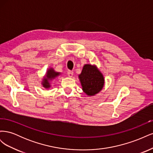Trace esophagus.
<instances>
[{"label": "esophagus", "instance_id": "34e87169", "mask_svg": "<svg viewBox=\"0 0 153 153\" xmlns=\"http://www.w3.org/2000/svg\"><path fill=\"white\" fill-rule=\"evenodd\" d=\"M68 75L69 77H72L73 75V72L71 71H68Z\"/></svg>", "mask_w": 153, "mask_h": 153}]
</instances>
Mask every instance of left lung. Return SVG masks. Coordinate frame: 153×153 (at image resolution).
<instances>
[{
    "label": "left lung",
    "mask_w": 153,
    "mask_h": 153,
    "mask_svg": "<svg viewBox=\"0 0 153 153\" xmlns=\"http://www.w3.org/2000/svg\"><path fill=\"white\" fill-rule=\"evenodd\" d=\"M78 78L83 91L88 96L98 94L104 87V76L95 64H85Z\"/></svg>",
    "instance_id": "left-lung-1"
}]
</instances>
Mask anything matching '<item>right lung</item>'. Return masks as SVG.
<instances>
[{
	"instance_id": "right-lung-1",
	"label": "right lung",
	"mask_w": 153,
	"mask_h": 153,
	"mask_svg": "<svg viewBox=\"0 0 153 153\" xmlns=\"http://www.w3.org/2000/svg\"><path fill=\"white\" fill-rule=\"evenodd\" d=\"M61 75V73L55 71L53 68H49L47 69V73L42 78L41 81V85L45 89H48L51 87V82H52L54 79H55L59 75Z\"/></svg>"
}]
</instances>
